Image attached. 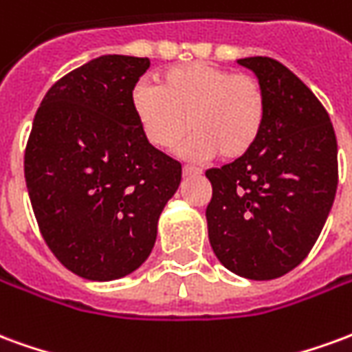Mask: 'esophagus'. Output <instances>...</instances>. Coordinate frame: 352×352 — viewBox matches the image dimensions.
I'll return each instance as SVG.
<instances>
[{
	"label": "esophagus",
	"mask_w": 352,
	"mask_h": 352,
	"mask_svg": "<svg viewBox=\"0 0 352 352\" xmlns=\"http://www.w3.org/2000/svg\"><path fill=\"white\" fill-rule=\"evenodd\" d=\"M199 173H201V169L196 168V166H184V168H183V175L184 177L199 175Z\"/></svg>",
	"instance_id": "obj_1"
}]
</instances>
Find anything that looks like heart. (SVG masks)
Here are the masks:
<instances>
[{
    "mask_svg": "<svg viewBox=\"0 0 352 352\" xmlns=\"http://www.w3.org/2000/svg\"><path fill=\"white\" fill-rule=\"evenodd\" d=\"M133 111L146 139L160 151L175 148L188 131L192 158L237 160L251 151L264 130L267 100L256 77L194 62L158 73L156 88L139 85Z\"/></svg>",
    "mask_w": 352,
    "mask_h": 352,
    "instance_id": "b5f03b06",
    "label": "heart"
}]
</instances>
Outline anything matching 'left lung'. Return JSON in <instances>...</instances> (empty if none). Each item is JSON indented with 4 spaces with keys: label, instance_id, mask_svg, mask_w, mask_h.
<instances>
[{
    "label": "left lung",
    "instance_id": "obj_1",
    "mask_svg": "<svg viewBox=\"0 0 352 352\" xmlns=\"http://www.w3.org/2000/svg\"><path fill=\"white\" fill-rule=\"evenodd\" d=\"M267 100L264 130L249 153L206 177L209 241L224 267L254 280L300 264L320 236L338 190V141L317 96L267 56L237 60Z\"/></svg>",
    "mask_w": 352,
    "mask_h": 352
}]
</instances>
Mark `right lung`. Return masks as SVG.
Here are the masks:
<instances>
[{
  "instance_id": "add662e5",
  "label": "right lung",
  "mask_w": 352,
  "mask_h": 352,
  "mask_svg": "<svg viewBox=\"0 0 352 352\" xmlns=\"http://www.w3.org/2000/svg\"><path fill=\"white\" fill-rule=\"evenodd\" d=\"M148 58L107 54L56 80L24 154L28 194L45 243L90 280L120 279L153 251L181 164L154 148L131 94Z\"/></svg>"
}]
</instances>
